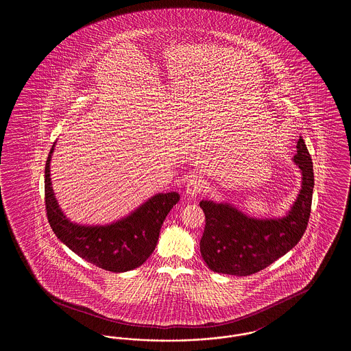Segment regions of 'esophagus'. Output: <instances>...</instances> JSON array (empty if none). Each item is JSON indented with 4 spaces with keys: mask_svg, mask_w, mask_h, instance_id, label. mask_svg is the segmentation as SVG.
<instances>
[{
    "mask_svg": "<svg viewBox=\"0 0 351 351\" xmlns=\"http://www.w3.org/2000/svg\"><path fill=\"white\" fill-rule=\"evenodd\" d=\"M206 188V182L197 175H193L188 179L186 182V193L191 195V196H195L197 193H201L204 189Z\"/></svg>",
    "mask_w": 351,
    "mask_h": 351,
    "instance_id": "34e87169",
    "label": "esophagus"
}]
</instances>
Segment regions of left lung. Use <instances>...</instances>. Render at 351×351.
<instances>
[{"mask_svg": "<svg viewBox=\"0 0 351 351\" xmlns=\"http://www.w3.org/2000/svg\"><path fill=\"white\" fill-rule=\"evenodd\" d=\"M296 147L293 162L301 169L302 185L285 217L256 219L229 204L201 201L205 213L201 256L212 271L235 276L252 275L299 243L311 216L315 176L312 158L301 136Z\"/></svg>", "mask_w": 351, "mask_h": 351, "instance_id": "8db88e82", "label": "left lung"}]
</instances>
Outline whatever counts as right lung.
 <instances>
[{
	"label": "right lung",
	"instance_id": "obj_1",
	"mask_svg": "<svg viewBox=\"0 0 351 351\" xmlns=\"http://www.w3.org/2000/svg\"><path fill=\"white\" fill-rule=\"evenodd\" d=\"M51 147L45 169V202L52 232L86 262L110 272L142 266L155 250L160 228L180 195L159 193L135 212L106 226H83L68 221L55 200L51 186Z\"/></svg>",
	"mask_w": 351,
	"mask_h": 351
}]
</instances>
